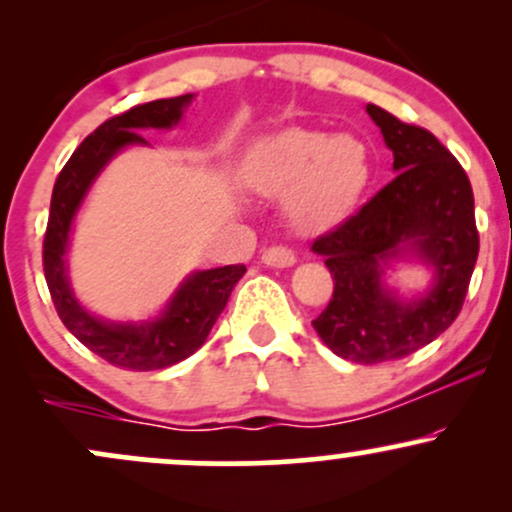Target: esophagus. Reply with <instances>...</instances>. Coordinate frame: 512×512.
<instances>
[{
    "label": "esophagus",
    "instance_id": "34e87169",
    "mask_svg": "<svg viewBox=\"0 0 512 512\" xmlns=\"http://www.w3.org/2000/svg\"><path fill=\"white\" fill-rule=\"evenodd\" d=\"M262 262L267 267H291L296 262V255H293V250L284 248V245H272V248L262 252Z\"/></svg>",
    "mask_w": 512,
    "mask_h": 512
}]
</instances>
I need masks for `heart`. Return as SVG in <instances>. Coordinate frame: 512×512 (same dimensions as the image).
Returning a JSON list of instances; mask_svg holds the SVG:
<instances>
[{
  "label": "heart",
  "instance_id": "heart-1",
  "mask_svg": "<svg viewBox=\"0 0 512 512\" xmlns=\"http://www.w3.org/2000/svg\"><path fill=\"white\" fill-rule=\"evenodd\" d=\"M373 175L368 144L354 134L286 129L252 156L248 180L264 195L289 197L291 219L305 231H325L346 219Z\"/></svg>",
  "mask_w": 512,
  "mask_h": 512
}]
</instances>
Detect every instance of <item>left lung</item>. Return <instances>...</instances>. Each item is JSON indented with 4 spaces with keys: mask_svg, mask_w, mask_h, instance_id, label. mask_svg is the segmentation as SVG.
Segmentation results:
<instances>
[{
    "mask_svg": "<svg viewBox=\"0 0 512 512\" xmlns=\"http://www.w3.org/2000/svg\"><path fill=\"white\" fill-rule=\"evenodd\" d=\"M366 110L395 156L397 178L315 238L334 291L313 327L337 356L373 366L414 354L455 322L477 264L479 231L460 161L428 129L373 103ZM404 244L437 267L434 289L414 304L397 302L379 281L382 264Z\"/></svg>",
    "mask_w": 512,
    "mask_h": 512,
    "instance_id": "obj_1",
    "label": "left lung"
}]
</instances>
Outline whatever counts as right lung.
<instances>
[{
  "mask_svg": "<svg viewBox=\"0 0 512 512\" xmlns=\"http://www.w3.org/2000/svg\"><path fill=\"white\" fill-rule=\"evenodd\" d=\"M190 101L192 93L161 98V101L134 105L125 113L105 120L76 146L52 187L48 228L43 238V269L52 303L64 327L86 349L117 368L158 370L195 354L199 346L207 342L216 317L226 308L233 286L245 274V264H228V267L192 274L175 293L163 317H158L156 322H144V325H113V322L98 320L81 308L69 289L64 252H67L72 219L88 185L122 146L146 144L137 129L173 127L180 120L182 108Z\"/></svg>",
  "mask_w": 512,
  "mask_h": 512,
  "instance_id": "obj_1",
  "label": "right lung"
}]
</instances>
